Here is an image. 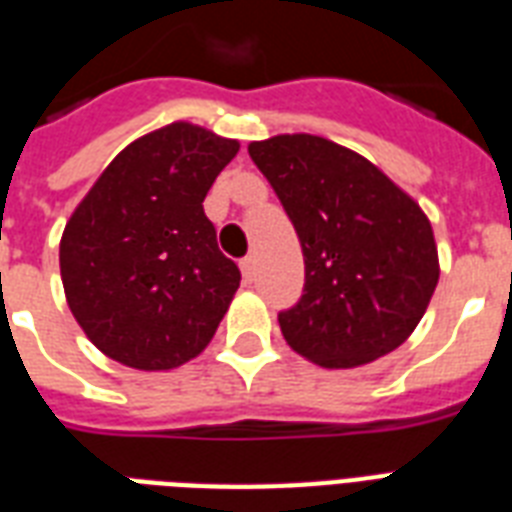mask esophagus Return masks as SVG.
I'll return each instance as SVG.
<instances>
[{
  "label": "esophagus",
  "mask_w": 512,
  "mask_h": 512,
  "mask_svg": "<svg viewBox=\"0 0 512 512\" xmlns=\"http://www.w3.org/2000/svg\"><path fill=\"white\" fill-rule=\"evenodd\" d=\"M255 268H257L255 255H247L244 260H241V273H244V281H247V284L255 279Z\"/></svg>",
  "instance_id": "obj_1"
}]
</instances>
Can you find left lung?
Returning a JSON list of instances; mask_svg holds the SVG:
<instances>
[{"label":"left lung","mask_w":512,"mask_h":512,"mask_svg":"<svg viewBox=\"0 0 512 512\" xmlns=\"http://www.w3.org/2000/svg\"><path fill=\"white\" fill-rule=\"evenodd\" d=\"M303 247L305 287L279 313L289 348L327 369L396 350L428 311L438 249L420 204L369 159L319 135L249 143Z\"/></svg>","instance_id":"obj_1"}]
</instances>
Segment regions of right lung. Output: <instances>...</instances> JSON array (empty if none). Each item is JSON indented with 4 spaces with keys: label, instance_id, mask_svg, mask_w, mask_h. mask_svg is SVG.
<instances>
[{
    "label": "right lung",
    "instance_id": "obj_1",
    "mask_svg": "<svg viewBox=\"0 0 512 512\" xmlns=\"http://www.w3.org/2000/svg\"><path fill=\"white\" fill-rule=\"evenodd\" d=\"M236 154L239 140L167 124L124 148L79 201L60 239V279L108 358L162 372L215 337L241 273L201 201Z\"/></svg>",
    "mask_w": 512,
    "mask_h": 512
}]
</instances>
